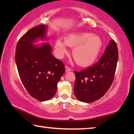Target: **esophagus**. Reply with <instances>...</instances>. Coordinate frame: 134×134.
Instances as JSON below:
<instances>
[{
    "instance_id": "1",
    "label": "esophagus",
    "mask_w": 134,
    "mask_h": 134,
    "mask_svg": "<svg viewBox=\"0 0 134 134\" xmlns=\"http://www.w3.org/2000/svg\"><path fill=\"white\" fill-rule=\"evenodd\" d=\"M71 70V68L69 67V66H67V65H66V66H65V71H66V72L69 71H70V70Z\"/></svg>"
}]
</instances>
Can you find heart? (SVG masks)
Segmentation results:
<instances>
[{
  "label": "heart",
  "instance_id": "heart-1",
  "mask_svg": "<svg viewBox=\"0 0 134 134\" xmlns=\"http://www.w3.org/2000/svg\"><path fill=\"white\" fill-rule=\"evenodd\" d=\"M64 41L57 40L55 48L60 57L67 53L66 44L73 47L72 57L75 62L81 66H89L97 60L103 46V42L99 36L91 33H74L64 38Z\"/></svg>",
  "mask_w": 134,
  "mask_h": 134
}]
</instances>
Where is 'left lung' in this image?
<instances>
[{"label":"left lung","mask_w":134,"mask_h":134,"mask_svg":"<svg viewBox=\"0 0 134 134\" xmlns=\"http://www.w3.org/2000/svg\"><path fill=\"white\" fill-rule=\"evenodd\" d=\"M118 60V49L111 40L96 63L80 71H74V92L78 100L90 103L101 98L113 83Z\"/></svg>","instance_id":"obj_1"}]
</instances>
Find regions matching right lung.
Returning <instances> with one entry per match:
<instances>
[{
    "label": "right lung",
    "instance_id": "add662e5",
    "mask_svg": "<svg viewBox=\"0 0 134 134\" xmlns=\"http://www.w3.org/2000/svg\"><path fill=\"white\" fill-rule=\"evenodd\" d=\"M45 31L44 25L29 29L18 42L15 53L18 73L24 87L40 101L48 100L55 95L57 83L65 71L63 63L51 54L50 45L32 44L37 38L45 37Z\"/></svg>",
    "mask_w": 134,
    "mask_h": 134
}]
</instances>
